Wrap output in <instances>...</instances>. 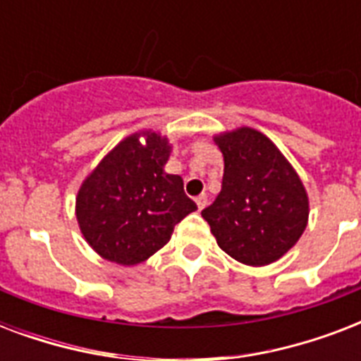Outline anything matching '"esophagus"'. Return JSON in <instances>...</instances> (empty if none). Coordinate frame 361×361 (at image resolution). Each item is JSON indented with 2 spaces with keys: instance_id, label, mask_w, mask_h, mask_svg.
<instances>
[{
  "instance_id": "34e87169",
  "label": "esophagus",
  "mask_w": 361,
  "mask_h": 361,
  "mask_svg": "<svg viewBox=\"0 0 361 361\" xmlns=\"http://www.w3.org/2000/svg\"><path fill=\"white\" fill-rule=\"evenodd\" d=\"M195 202H197L198 209H204L206 208V204H208V197H206V195H198V197L195 198Z\"/></svg>"
}]
</instances>
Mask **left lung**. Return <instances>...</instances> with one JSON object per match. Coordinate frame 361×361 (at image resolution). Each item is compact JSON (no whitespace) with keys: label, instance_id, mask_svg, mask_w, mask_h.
Here are the masks:
<instances>
[{"label":"left lung","instance_id":"8db88e82","mask_svg":"<svg viewBox=\"0 0 361 361\" xmlns=\"http://www.w3.org/2000/svg\"><path fill=\"white\" fill-rule=\"evenodd\" d=\"M214 140L225 159V174L202 217L226 255L247 266H268L290 251L307 226L305 187L260 130L240 127Z\"/></svg>","mask_w":361,"mask_h":361}]
</instances>
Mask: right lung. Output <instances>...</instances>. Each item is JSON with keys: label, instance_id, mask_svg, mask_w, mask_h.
Masks as SVG:
<instances>
[{"label": "right lung", "instance_id": "obj_1", "mask_svg": "<svg viewBox=\"0 0 361 361\" xmlns=\"http://www.w3.org/2000/svg\"><path fill=\"white\" fill-rule=\"evenodd\" d=\"M170 152L166 136L140 130L123 138L82 181L76 221L104 260L121 266L144 262L197 209L181 176L164 172Z\"/></svg>", "mask_w": 361, "mask_h": 361}]
</instances>
